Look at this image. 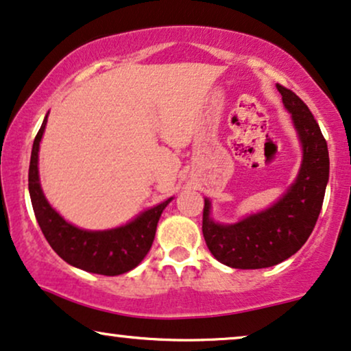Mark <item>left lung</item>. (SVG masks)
I'll use <instances>...</instances> for the list:
<instances>
[{"mask_svg":"<svg viewBox=\"0 0 351 351\" xmlns=\"http://www.w3.org/2000/svg\"><path fill=\"white\" fill-rule=\"evenodd\" d=\"M276 86L302 145L297 179L269 208L234 224L213 219L211 202L204 198V242L217 261L234 269L271 267L297 253L315 229L329 182V152L316 119L292 90Z\"/></svg>","mask_w":351,"mask_h":351,"instance_id":"8db88e82","label":"left lung"}]
</instances>
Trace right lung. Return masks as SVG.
Returning <instances> with one entry per match:
<instances>
[{"label": "right lung", "mask_w": 351, "mask_h": 351, "mask_svg": "<svg viewBox=\"0 0 351 351\" xmlns=\"http://www.w3.org/2000/svg\"><path fill=\"white\" fill-rule=\"evenodd\" d=\"M48 114L34 140L29 167V193L32 206L45 239L59 256L71 266L101 276H119L143 261L152 248L159 217L172 197L156 206L145 209L124 226L106 230H86L67 222L48 203L38 174L40 142Z\"/></svg>", "instance_id": "add662e5"}]
</instances>
